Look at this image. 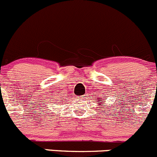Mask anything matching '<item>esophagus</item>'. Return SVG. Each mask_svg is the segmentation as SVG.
I'll return each mask as SVG.
<instances>
[{"label": "esophagus", "mask_w": 157, "mask_h": 157, "mask_svg": "<svg viewBox=\"0 0 157 157\" xmlns=\"http://www.w3.org/2000/svg\"><path fill=\"white\" fill-rule=\"evenodd\" d=\"M81 98H84V97H83V96H82V97H81Z\"/></svg>", "instance_id": "1"}]
</instances>
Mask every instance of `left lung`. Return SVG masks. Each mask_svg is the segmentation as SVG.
<instances>
[{
	"mask_svg": "<svg viewBox=\"0 0 157 157\" xmlns=\"http://www.w3.org/2000/svg\"><path fill=\"white\" fill-rule=\"evenodd\" d=\"M101 100H102L101 98H99V101H100V102H98V104H100V105H101V102H102ZM103 102H105V101H103Z\"/></svg>",
	"mask_w": 157,
	"mask_h": 157,
	"instance_id": "left-lung-1",
	"label": "left lung"
}]
</instances>
